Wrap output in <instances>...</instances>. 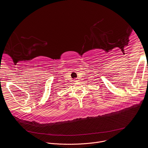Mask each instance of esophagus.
<instances>
[{
  "instance_id": "obj_1",
  "label": "esophagus",
  "mask_w": 148,
  "mask_h": 148,
  "mask_svg": "<svg viewBox=\"0 0 148 148\" xmlns=\"http://www.w3.org/2000/svg\"><path fill=\"white\" fill-rule=\"evenodd\" d=\"M74 81V82H77L78 80V79H77V78H75Z\"/></svg>"
}]
</instances>
